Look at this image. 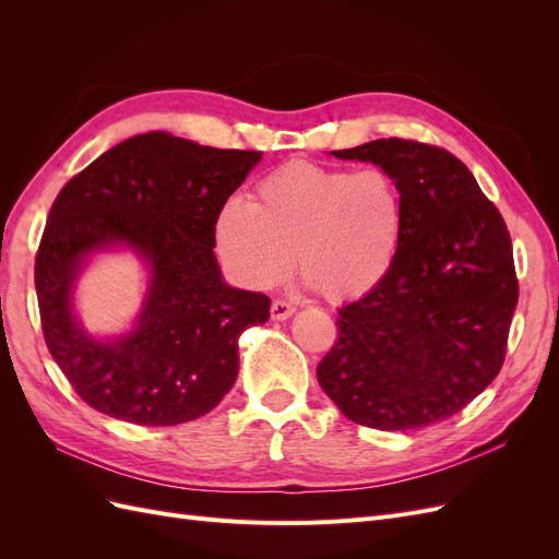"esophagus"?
Masks as SVG:
<instances>
[{"label": "esophagus", "mask_w": 559, "mask_h": 559, "mask_svg": "<svg viewBox=\"0 0 559 559\" xmlns=\"http://www.w3.org/2000/svg\"><path fill=\"white\" fill-rule=\"evenodd\" d=\"M294 312H296V308L289 300H273V306H270V314H273V319H277V321L289 319Z\"/></svg>", "instance_id": "obj_1"}]
</instances>
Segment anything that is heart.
Instances as JSON below:
<instances>
[{
	"mask_svg": "<svg viewBox=\"0 0 559 559\" xmlns=\"http://www.w3.org/2000/svg\"><path fill=\"white\" fill-rule=\"evenodd\" d=\"M405 226L396 177L382 167L352 173L308 160L265 175L249 205L228 200L214 240L249 289H273L292 273L331 302L366 296L392 273Z\"/></svg>",
	"mask_w": 559,
	"mask_h": 559,
	"instance_id": "heart-1",
	"label": "heart"
}]
</instances>
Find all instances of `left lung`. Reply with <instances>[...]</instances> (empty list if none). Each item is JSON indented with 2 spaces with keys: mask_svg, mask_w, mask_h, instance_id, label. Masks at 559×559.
Returning <instances> with one entry per match:
<instances>
[{
  "mask_svg": "<svg viewBox=\"0 0 559 559\" xmlns=\"http://www.w3.org/2000/svg\"><path fill=\"white\" fill-rule=\"evenodd\" d=\"M331 154L392 173L405 226L392 273L337 310V341L317 380L361 427L436 425L501 370L518 306L509 228L468 167L441 146L389 138Z\"/></svg>",
  "mask_w": 559,
  "mask_h": 559,
  "instance_id": "1",
  "label": "left lung"
}]
</instances>
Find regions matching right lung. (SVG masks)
<instances>
[{
    "mask_svg": "<svg viewBox=\"0 0 559 559\" xmlns=\"http://www.w3.org/2000/svg\"><path fill=\"white\" fill-rule=\"evenodd\" d=\"M261 151L200 146L170 132L116 144L62 186L41 235L35 286L48 352L91 408L142 427L210 413L238 378V337L270 317L265 294L218 273L214 224ZM126 243L150 261L139 326L103 344L71 292L88 252Z\"/></svg>",
    "mask_w": 559,
    "mask_h": 559,
    "instance_id": "right-lung-1",
    "label": "right lung"
}]
</instances>
